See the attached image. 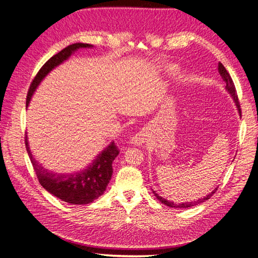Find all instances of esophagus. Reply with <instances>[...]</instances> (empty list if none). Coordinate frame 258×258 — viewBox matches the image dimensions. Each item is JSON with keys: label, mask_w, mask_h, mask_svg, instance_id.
<instances>
[{"label": "esophagus", "mask_w": 258, "mask_h": 258, "mask_svg": "<svg viewBox=\"0 0 258 258\" xmlns=\"http://www.w3.org/2000/svg\"><path fill=\"white\" fill-rule=\"evenodd\" d=\"M148 139V134H147V131L143 130V131H140L139 133H137L135 136L132 138V143L137 145V146H141L142 144H144L146 142V140Z\"/></svg>", "instance_id": "obj_1"}]
</instances>
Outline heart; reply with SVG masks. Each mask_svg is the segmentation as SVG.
<instances>
[{
  "mask_svg": "<svg viewBox=\"0 0 258 258\" xmlns=\"http://www.w3.org/2000/svg\"><path fill=\"white\" fill-rule=\"evenodd\" d=\"M169 71H170V72H171V73H173V72H174V71H175V70H174V69H170V70H169Z\"/></svg>",
  "mask_w": 258,
  "mask_h": 258,
  "instance_id": "b5f03b06",
  "label": "heart"
}]
</instances>
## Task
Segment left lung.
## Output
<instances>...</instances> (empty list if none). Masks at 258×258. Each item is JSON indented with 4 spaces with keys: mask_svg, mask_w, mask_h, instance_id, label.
<instances>
[{
    "mask_svg": "<svg viewBox=\"0 0 258 258\" xmlns=\"http://www.w3.org/2000/svg\"><path fill=\"white\" fill-rule=\"evenodd\" d=\"M218 69H219V73L221 74V76H222L223 80H224L225 83H226V87H225L226 91H227V92H228V93L232 96V98H233V100H234V102H235V104H236V106H237L238 113H239V115L241 116L240 104H239V101H238V97H237V94H236L235 86H234V83H233V80H232L231 76H230V74L228 73V71L226 70V68L223 66V63L219 62ZM216 190H218V187H216L215 189H213L212 192H211V194H209L208 196H206L205 198L199 199L198 201H194V202H186V203H182V204H175V203H173V202L167 201L166 199L160 197V196H159L155 190H153V194H154V195H155V197H156V198H157V199L162 203V204L167 205V206H169V207H171V208H189V207H192V206L199 205L200 203H203V202H205V201L209 200V199H210V198H211V197L216 192Z\"/></svg>",
    "mask_w": 258,
    "mask_h": 258,
    "instance_id": "1",
    "label": "left lung"
}]
</instances>
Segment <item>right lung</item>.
Wrapping results in <instances>:
<instances>
[{"mask_svg": "<svg viewBox=\"0 0 258 258\" xmlns=\"http://www.w3.org/2000/svg\"><path fill=\"white\" fill-rule=\"evenodd\" d=\"M92 45L76 43L62 49L55 55H53L37 72L30 85L28 95H27L26 105L28 106L32 95L45 76L52 71L54 68L69 58L72 53L80 48H92ZM26 150L28 153L31 163L33 165L39 184L48 192L60 199L63 202L70 203L72 205H85L98 199L105 191L106 186L110 182L113 173V161L118 156V147L114 142L97 156L93 163L83 171L73 173H57L44 168L33 158L29 148L28 139L25 137Z\"/></svg>", "mask_w": 258, "mask_h": 258, "instance_id": "right-lung-1", "label": "right lung"}]
</instances>
